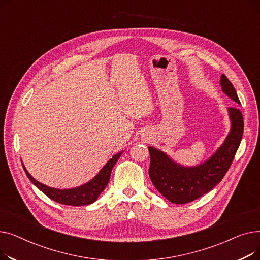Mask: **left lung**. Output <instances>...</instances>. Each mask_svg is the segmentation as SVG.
I'll return each instance as SVG.
<instances>
[{
    "label": "left lung",
    "instance_id": "8db88e82",
    "mask_svg": "<svg viewBox=\"0 0 260 260\" xmlns=\"http://www.w3.org/2000/svg\"><path fill=\"white\" fill-rule=\"evenodd\" d=\"M222 91L240 104L237 92L230 80L220 78ZM231 131L222 145L204 162L195 167H183L158 148L148 146L151 165L148 174L160 194L172 203L183 204L209 193L224 177L240 145L243 134V118L238 107L228 108Z\"/></svg>",
    "mask_w": 260,
    "mask_h": 260
}]
</instances>
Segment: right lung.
Masks as SVG:
<instances>
[{
    "mask_svg": "<svg viewBox=\"0 0 260 260\" xmlns=\"http://www.w3.org/2000/svg\"><path fill=\"white\" fill-rule=\"evenodd\" d=\"M123 152H120L119 154L113 156L112 159L107 161L106 165L101 169V171L95 175L93 178L88 181L87 183L80 185L78 187L74 188H67V189H60L47 186L43 183L37 181L34 177L26 170L24 165L22 163L23 169L28 177L29 180L42 192L52 199L53 201L59 202L61 204H66V206H74V207H80V206H86V204H90L98 199L99 195L103 192V189L106 187L109 178H111V173L114 168V166L117 163L118 159L120 158L121 154Z\"/></svg>",
    "mask_w": 260,
    "mask_h": 260,
    "instance_id": "1",
    "label": "right lung"
}]
</instances>
